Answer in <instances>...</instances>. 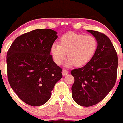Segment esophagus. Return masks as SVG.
Instances as JSON below:
<instances>
[{"label":"esophagus","instance_id":"esophagus-1","mask_svg":"<svg viewBox=\"0 0 123 123\" xmlns=\"http://www.w3.org/2000/svg\"><path fill=\"white\" fill-rule=\"evenodd\" d=\"M68 73V71H67V70H63L62 71V74L63 76L67 75Z\"/></svg>","mask_w":123,"mask_h":123}]
</instances>
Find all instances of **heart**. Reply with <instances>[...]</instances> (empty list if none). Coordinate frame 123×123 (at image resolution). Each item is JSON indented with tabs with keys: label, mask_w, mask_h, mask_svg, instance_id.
<instances>
[{
	"label": "heart",
	"mask_w": 123,
	"mask_h": 123,
	"mask_svg": "<svg viewBox=\"0 0 123 123\" xmlns=\"http://www.w3.org/2000/svg\"><path fill=\"white\" fill-rule=\"evenodd\" d=\"M58 43V45H52L50 53L58 65L62 64L67 56L68 59L65 63L67 67L86 65L92 59L97 48V39L93 36L74 32L63 35Z\"/></svg>",
	"instance_id": "1"
}]
</instances>
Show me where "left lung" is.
Wrapping results in <instances>:
<instances>
[{
    "instance_id": "1",
    "label": "left lung",
    "mask_w": 123,
    "mask_h": 123,
    "mask_svg": "<svg viewBox=\"0 0 123 123\" xmlns=\"http://www.w3.org/2000/svg\"><path fill=\"white\" fill-rule=\"evenodd\" d=\"M95 37L97 48L91 60L84 67L72 70L75 81L72 97L80 106L98 104L108 95L116 80L118 58L109 38L95 30H87Z\"/></svg>"
}]
</instances>
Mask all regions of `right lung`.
I'll use <instances>...</instances> for the list:
<instances>
[{"label":"right lung","instance_id":"right-lung-1","mask_svg":"<svg viewBox=\"0 0 123 123\" xmlns=\"http://www.w3.org/2000/svg\"><path fill=\"white\" fill-rule=\"evenodd\" d=\"M57 38L55 30L36 29L17 37L8 50L9 82L19 98L31 106L48 102L55 84L62 78V69L50 54Z\"/></svg>","mask_w":123,"mask_h":123}]
</instances>
